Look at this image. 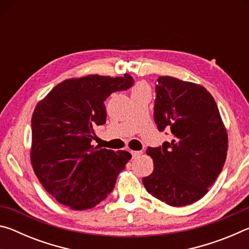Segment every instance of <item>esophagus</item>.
I'll return each mask as SVG.
<instances>
[{"instance_id": "1", "label": "esophagus", "mask_w": 249, "mask_h": 249, "mask_svg": "<svg viewBox=\"0 0 249 249\" xmlns=\"http://www.w3.org/2000/svg\"><path fill=\"white\" fill-rule=\"evenodd\" d=\"M130 154H132V157L133 158H136L140 155H142V151H134V150H132V151H130Z\"/></svg>"}]
</instances>
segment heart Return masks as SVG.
I'll return each instance as SVG.
<instances>
[{"instance_id": "1", "label": "heart", "mask_w": 249, "mask_h": 249, "mask_svg": "<svg viewBox=\"0 0 249 249\" xmlns=\"http://www.w3.org/2000/svg\"><path fill=\"white\" fill-rule=\"evenodd\" d=\"M146 90H149L148 87H147V84L144 82H138L135 84L132 89V94H136V93H140V92L142 91H146Z\"/></svg>"}]
</instances>
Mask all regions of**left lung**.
<instances>
[{"label": "left lung", "instance_id": "left-lung-1", "mask_svg": "<svg viewBox=\"0 0 249 249\" xmlns=\"http://www.w3.org/2000/svg\"><path fill=\"white\" fill-rule=\"evenodd\" d=\"M154 119L171 141L148 147L154 171L142 178L146 190L171 206L195 203L208 193L224 166L229 141L220 111L199 84L159 77Z\"/></svg>", "mask_w": 249, "mask_h": 249}]
</instances>
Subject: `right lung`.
I'll list each match as a JSON object with an SVG mask.
<instances>
[{
    "label": "right lung",
    "instance_id": "obj_1",
    "mask_svg": "<svg viewBox=\"0 0 249 249\" xmlns=\"http://www.w3.org/2000/svg\"><path fill=\"white\" fill-rule=\"evenodd\" d=\"M134 79L87 75L59 83L32 117L33 169L59 203L88 210L104 200L132 158L128 151L93 147L94 127L107 121L104 101L129 89Z\"/></svg>",
    "mask_w": 249,
    "mask_h": 249
}]
</instances>
